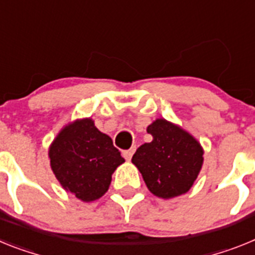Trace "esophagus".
<instances>
[{"instance_id":"esophagus-1","label":"esophagus","mask_w":255,"mask_h":255,"mask_svg":"<svg viewBox=\"0 0 255 255\" xmlns=\"http://www.w3.org/2000/svg\"><path fill=\"white\" fill-rule=\"evenodd\" d=\"M134 151H136V146H132L130 149L125 150V151H123V156H125L127 160H129V159L132 158V155L134 154Z\"/></svg>"}]
</instances>
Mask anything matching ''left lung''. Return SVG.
Segmentation results:
<instances>
[{
  "label": "left lung",
  "mask_w": 255,
  "mask_h": 255,
  "mask_svg": "<svg viewBox=\"0 0 255 255\" xmlns=\"http://www.w3.org/2000/svg\"><path fill=\"white\" fill-rule=\"evenodd\" d=\"M147 133L151 142L141 145L132 156L147 189L163 199L189 191L203 164L200 143L165 119H156Z\"/></svg>",
  "instance_id": "left-lung-1"
}]
</instances>
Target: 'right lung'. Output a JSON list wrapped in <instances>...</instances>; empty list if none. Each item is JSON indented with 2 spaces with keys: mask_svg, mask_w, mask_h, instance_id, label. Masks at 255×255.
<instances>
[{
  "mask_svg": "<svg viewBox=\"0 0 255 255\" xmlns=\"http://www.w3.org/2000/svg\"><path fill=\"white\" fill-rule=\"evenodd\" d=\"M51 168L60 185L83 201L101 198L125 159L91 119L66 126L50 147Z\"/></svg>",
  "mask_w": 255,
  "mask_h": 255,
  "instance_id": "1",
  "label": "right lung"
}]
</instances>
